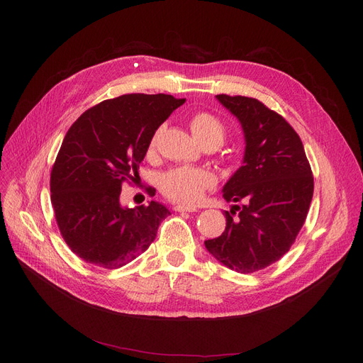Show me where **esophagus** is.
<instances>
[{
  "label": "esophagus",
  "mask_w": 363,
  "mask_h": 363,
  "mask_svg": "<svg viewBox=\"0 0 363 363\" xmlns=\"http://www.w3.org/2000/svg\"><path fill=\"white\" fill-rule=\"evenodd\" d=\"M175 212H197L196 206H186V204H177L174 206Z\"/></svg>",
  "instance_id": "esophagus-1"
}]
</instances>
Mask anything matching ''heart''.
Masks as SVG:
<instances>
[{
    "label": "heart",
    "instance_id": "b5f03b06",
    "mask_svg": "<svg viewBox=\"0 0 363 363\" xmlns=\"http://www.w3.org/2000/svg\"><path fill=\"white\" fill-rule=\"evenodd\" d=\"M196 140L203 145L218 147L225 138L223 123L208 111H196L188 121ZM156 137H152L150 148L155 147ZM216 178L208 169L178 166L160 177L159 186L162 193L172 201L191 204L199 201L207 189L213 188Z\"/></svg>",
    "mask_w": 363,
    "mask_h": 363
}]
</instances>
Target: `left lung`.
<instances>
[{
  "label": "left lung",
  "instance_id": "1",
  "mask_svg": "<svg viewBox=\"0 0 363 363\" xmlns=\"http://www.w3.org/2000/svg\"><path fill=\"white\" fill-rule=\"evenodd\" d=\"M216 99L241 122L245 155L223 186V199L241 206L225 212V231L204 245L230 269L252 274L294 244L313 197V175L300 137L281 114L252 97Z\"/></svg>",
  "mask_w": 363,
  "mask_h": 363
}]
</instances>
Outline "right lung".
Masks as SVG:
<instances>
[{"instance_id":"1","label":"right lung","mask_w":363,"mask_h":363,"mask_svg":"<svg viewBox=\"0 0 363 363\" xmlns=\"http://www.w3.org/2000/svg\"><path fill=\"white\" fill-rule=\"evenodd\" d=\"M185 103L166 94H125L84 111L69 128L51 169V203L60 234L86 263L116 269L148 249L167 208H125L123 182L138 184L140 163L157 128Z\"/></svg>"}]
</instances>
